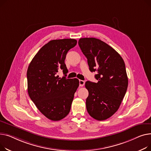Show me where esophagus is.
<instances>
[{"label": "esophagus", "mask_w": 151, "mask_h": 151, "mask_svg": "<svg viewBox=\"0 0 151 151\" xmlns=\"http://www.w3.org/2000/svg\"><path fill=\"white\" fill-rule=\"evenodd\" d=\"M85 81L82 80H79V85L80 86H83L85 85Z\"/></svg>", "instance_id": "esophagus-1"}]
</instances>
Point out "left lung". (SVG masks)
Masks as SVG:
<instances>
[{
	"label": "left lung",
	"mask_w": 151,
	"mask_h": 151,
	"mask_svg": "<svg viewBox=\"0 0 151 151\" xmlns=\"http://www.w3.org/2000/svg\"><path fill=\"white\" fill-rule=\"evenodd\" d=\"M78 45L88 60L91 72L97 71V83L87 81L89 94L88 113L98 121L105 120L117 111L127 91L128 78L124 61L107 43L95 38H83Z\"/></svg>",
	"instance_id": "left-lung-1"
}]
</instances>
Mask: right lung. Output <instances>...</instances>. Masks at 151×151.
Returning a JSON list of instances; mask_svg holds the SVG:
<instances>
[{"label": "right lung", "mask_w": 151, "mask_h": 151, "mask_svg": "<svg viewBox=\"0 0 151 151\" xmlns=\"http://www.w3.org/2000/svg\"><path fill=\"white\" fill-rule=\"evenodd\" d=\"M77 44L74 39L51 40L35 55L27 72L28 93L40 112L52 121H60L70 111L77 78H66L68 52ZM62 70L65 76L57 75Z\"/></svg>", "instance_id": "right-lung-1"}]
</instances>
